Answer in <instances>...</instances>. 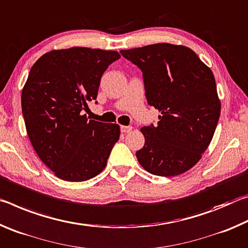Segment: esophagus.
<instances>
[{
    "label": "esophagus",
    "mask_w": 248,
    "mask_h": 248,
    "mask_svg": "<svg viewBox=\"0 0 248 248\" xmlns=\"http://www.w3.org/2000/svg\"><path fill=\"white\" fill-rule=\"evenodd\" d=\"M132 130L131 125H121L120 127V131L124 132V133H128Z\"/></svg>",
    "instance_id": "34e87169"
}]
</instances>
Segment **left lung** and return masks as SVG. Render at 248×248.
Here are the masks:
<instances>
[{
    "instance_id": "8db88e82",
    "label": "left lung",
    "mask_w": 248,
    "mask_h": 248,
    "mask_svg": "<svg viewBox=\"0 0 248 248\" xmlns=\"http://www.w3.org/2000/svg\"><path fill=\"white\" fill-rule=\"evenodd\" d=\"M120 53L142 71L148 104L161 112L157 125L141 128L145 143L138 161L156 176L185 173L207 150L220 118L212 71L185 46L155 44Z\"/></svg>"
}]
</instances>
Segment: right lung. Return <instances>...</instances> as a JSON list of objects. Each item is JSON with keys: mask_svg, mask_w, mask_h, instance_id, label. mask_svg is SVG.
<instances>
[{"mask_svg": "<svg viewBox=\"0 0 248 248\" xmlns=\"http://www.w3.org/2000/svg\"><path fill=\"white\" fill-rule=\"evenodd\" d=\"M119 58L117 51L73 47L45 53L31 66L22 92L25 125L36 153L57 177L84 182L106 167L119 125L89 120L83 110Z\"/></svg>", "mask_w": 248, "mask_h": 248, "instance_id": "add662e5", "label": "right lung"}]
</instances>
